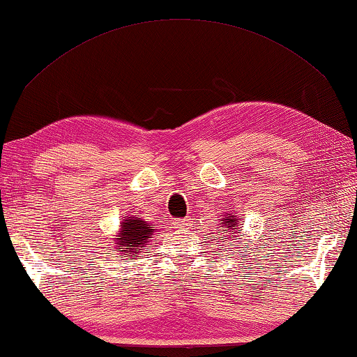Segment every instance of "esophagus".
Listing matches in <instances>:
<instances>
[{
	"instance_id": "esophagus-1",
	"label": "esophagus",
	"mask_w": 357,
	"mask_h": 357,
	"mask_svg": "<svg viewBox=\"0 0 357 357\" xmlns=\"http://www.w3.org/2000/svg\"><path fill=\"white\" fill-rule=\"evenodd\" d=\"M172 226L174 227H186V226H190V218H175V220H172Z\"/></svg>"
}]
</instances>
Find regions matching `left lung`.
<instances>
[{"instance_id":"left-lung-1","label":"left lung","mask_w":357,"mask_h":357,"mask_svg":"<svg viewBox=\"0 0 357 357\" xmlns=\"http://www.w3.org/2000/svg\"><path fill=\"white\" fill-rule=\"evenodd\" d=\"M242 220V218H241ZM220 225L221 226H227L229 227V232L232 234L234 231H236V226L238 225V221H237V217H234V215H231V217H226V218H223V220H220Z\"/></svg>"}]
</instances>
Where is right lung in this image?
<instances>
[{
  "mask_svg": "<svg viewBox=\"0 0 357 357\" xmlns=\"http://www.w3.org/2000/svg\"><path fill=\"white\" fill-rule=\"evenodd\" d=\"M153 232V225L137 217H126L121 221V227L116 236V251H120L121 256L123 253L130 256L137 255L150 242Z\"/></svg>",
  "mask_w": 357,
  "mask_h": 357,
  "instance_id": "right-lung-1",
  "label": "right lung"
}]
</instances>
